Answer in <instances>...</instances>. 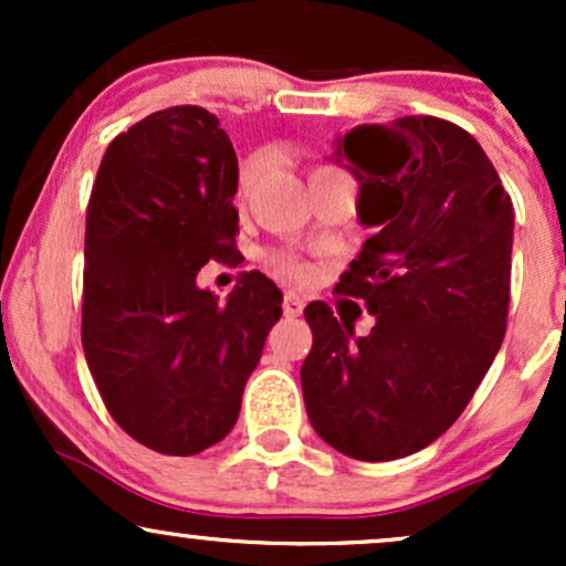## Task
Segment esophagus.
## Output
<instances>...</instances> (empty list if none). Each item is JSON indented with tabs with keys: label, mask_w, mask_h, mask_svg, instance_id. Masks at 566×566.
<instances>
[{
	"label": "esophagus",
	"mask_w": 566,
	"mask_h": 566,
	"mask_svg": "<svg viewBox=\"0 0 566 566\" xmlns=\"http://www.w3.org/2000/svg\"><path fill=\"white\" fill-rule=\"evenodd\" d=\"M303 297L301 295H295V292H287V295H284V303H282V308H284V316H290V319H295V316H301L303 314Z\"/></svg>",
	"instance_id": "esophagus-1"
}]
</instances>
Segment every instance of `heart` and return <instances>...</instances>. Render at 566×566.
I'll return each instance as SVG.
<instances>
[{"label":"heart","mask_w":566,"mask_h":566,"mask_svg":"<svg viewBox=\"0 0 566 566\" xmlns=\"http://www.w3.org/2000/svg\"><path fill=\"white\" fill-rule=\"evenodd\" d=\"M261 172H263V157L261 154H252L250 159L242 165V172H239V186H242V191H252V188L258 186V180H261ZM271 263H274V269L279 274L295 279V282H305V279L311 276V269L305 265L303 261H297V258H290V255H274L271 258Z\"/></svg>","instance_id":"heart-1"}]
</instances>
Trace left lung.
Instances as JSON below:
<instances>
[{"label": "left lung", "mask_w": 566, "mask_h": 566, "mask_svg": "<svg viewBox=\"0 0 566 566\" xmlns=\"http://www.w3.org/2000/svg\"><path fill=\"white\" fill-rule=\"evenodd\" d=\"M329 159L359 180L356 216L375 229L335 290L361 297L375 327L356 337L327 303L305 305V412L348 458H407L460 418L495 361L513 205L476 138L437 116L354 127Z\"/></svg>", "instance_id": "left-lung-1"}]
</instances>
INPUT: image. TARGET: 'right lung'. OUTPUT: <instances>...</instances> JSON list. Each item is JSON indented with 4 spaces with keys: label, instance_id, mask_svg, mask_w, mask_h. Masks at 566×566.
<instances>
[{
    "label": "right lung",
    "instance_id": "right-lung-1",
    "mask_svg": "<svg viewBox=\"0 0 566 566\" xmlns=\"http://www.w3.org/2000/svg\"><path fill=\"white\" fill-rule=\"evenodd\" d=\"M239 165L216 114L157 112L103 154L84 231L82 346L122 431L161 454L226 439L282 316V292L244 276L218 301L197 274L237 252Z\"/></svg>",
    "mask_w": 566,
    "mask_h": 566
}]
</instances>
